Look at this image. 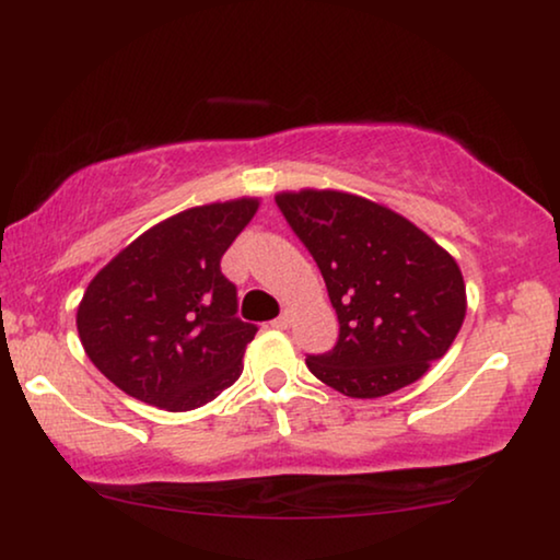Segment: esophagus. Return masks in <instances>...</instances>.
<instances>
[{
  "label": "esophagus",
  "instance_id": "1",
  "mask_svg": "<svg viewBox=\"0 0 560 560\" xmlns=\"http://www.w3.org/2000/svg\"><path fill=\"white\" fill-rule=\"evenodd\" d=\"M272 326H275V328H288V326H290V313H288V311L280 313V316L272 320Z\"/></svg>",
  "mask_w": 560,
  "mask_h": 560
}]
</instances>
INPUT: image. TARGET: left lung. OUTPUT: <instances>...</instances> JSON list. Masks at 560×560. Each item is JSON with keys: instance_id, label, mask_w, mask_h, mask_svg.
<instances>
[{"instance_id": "1", "label": "left lung", "mask_w": 560, "mask_h": 560, "mask_svg": "<svg viewBox=\"0 0 560 560\" xmlns=\"http://www.w3.org/2000/svg\"><path fill=\"white\" fill-rule=\"evenodd\" d=\"M316 259L339 316V341L305 359L328 387L382 397L408 387L446 354L466 316L456 259L370 198L303 188L275 196Z\"/></svg>"}]
</instances>
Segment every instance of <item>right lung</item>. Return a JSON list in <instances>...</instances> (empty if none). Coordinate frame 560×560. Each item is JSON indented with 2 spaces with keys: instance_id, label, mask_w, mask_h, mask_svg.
I'll list each match as a JSON object with an SVG mask.
<instances>
[{
  "instance_id": "obj_1",
  "label": "right lung",
  "mask_w": 560,
  "mask_h": 560,
  "mask_svg": "<svg viewBox=\"0 0 560 560\" xmlns=\"http://www.w3.org/2000/svg\"><path fill=\"white\" fill-rule=\"evenodd\" d=\"M257 209V198H234L175 213L89 282L75 326L86 357L121 393L183 412L240 380L257 326L236 318L221 257Z\"/></svg>"
}]
</instances>
